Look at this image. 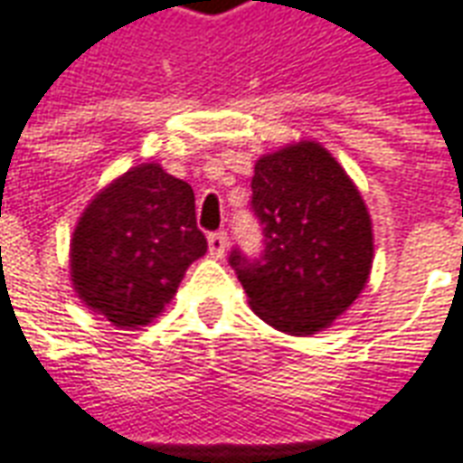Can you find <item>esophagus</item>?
I'll list each match as a JSON object with an SVG mask.
<instances>
[{
	"mask_svg": "<svg viewBox=\"0 0 463 463\" xmlns=\"http://www.w3.org/2000/svg\"><path fill=\"white\" fill-rule=\"evenodd\" d=\"M225 250H228V235L225 232H211L208 235V252L211 258H225Z\"/></svg>",
	"mask_w": 463,
	"mask_h": 463,
	"instance_id": "34e87169",
	"label": "esophagus"
}]
</instances>
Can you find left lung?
I'll return each instance as SVG.
<instances>
[{"instance_id": "8db88e82", "label": "left lung", "mask_w": 463, "mask_h": 463, "mask_svg": "<svg viewBox=\"0 0 463 463\" xmlns=\"http://www.w3.org/2000/svg\"><path fill=\"white\" fill-rule=\"evenodd\" d=\"M265 250L231 265L255 315L288 335L330 327L364 290L374 258L367 205L345 168L315 141L265 153L252 175Z\"/></svg>"}]
</instances>
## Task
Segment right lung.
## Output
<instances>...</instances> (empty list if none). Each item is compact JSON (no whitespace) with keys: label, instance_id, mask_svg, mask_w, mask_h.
<instances>
[{"label":"right lung","instance_id":"add662e5","mask_svg":"<svg viewBox=\"0 0 463 463\" xmlns=\"http://www.w3.org/2000/svg\"><path fill=\"white\" fill-rule=\"evenodd\" d=\"M208 250L195 195L158 163H141L96 193L71 238V282L89 310L121 330L158 317L193 260Z\"/></svg>","mask_w":463,"mask_h":463}]
</instances>
